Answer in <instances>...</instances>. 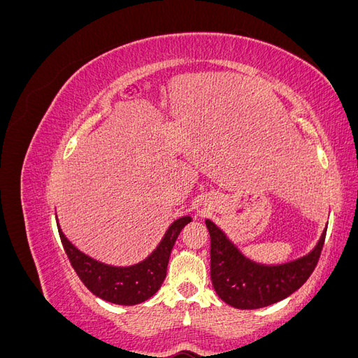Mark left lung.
<instances>
[{"label": "left lung", "instance_id": "8db88e82", "mask_svg": "<svg viewBox=\"0 0 358 358\" xmlns=\"http://www.w3.org/2000/svg\"><path fill=\"white\" fill-rule=\"evenodd\" d=\"M210 234V279L216 294L237 309H258L288 297L312 275L320 259L327 229L306 257L280 266L249 262L212 221L206 220Z\"/></svg>", "mask_w": 358, "mask_h": 358}]
</instances>
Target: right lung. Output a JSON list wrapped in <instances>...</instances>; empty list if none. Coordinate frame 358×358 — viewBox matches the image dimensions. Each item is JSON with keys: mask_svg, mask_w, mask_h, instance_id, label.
<instances>
[{"mask_svg": "<svg viewBox=\"0 0 358 358\" xmlns=\"http://www.w3.org/2000/svg\"><path fill=\"white\" fill-rule=\"evenodd\" d=\"M191 221L189 216L176 220L161 243L145 262L129 267H113L95 262L94 258L85 255L74 248L58 227L61 242L70 264L78 273L85 287L92 294L115 305L131 306L152 297L159 289L167 273L169 257L180 230Z\"/></svg>", "mask_w": 358, "mask_h": 358, "instance_id": "1", "label": "right lung"}]
</instances>
